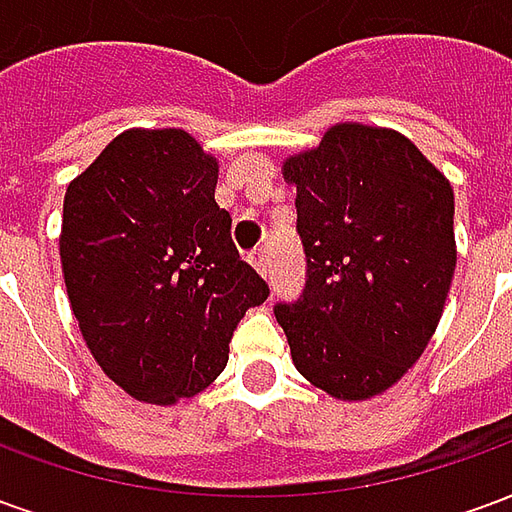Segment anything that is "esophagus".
Wrapping results in <instances>:
<instances>
[{"mask_svg":"<svg viewBox=\"0 0 512 512\" xmlns=\"http://www.w3.org/2000/svg\"><path fill=\"white\" fill-rule=\"evenodd\" d=\"M249 263L255 266V271L260 274V277H268V274H271V263H268L266 249H257V252H252V255H249Z\"/></svg>","mask_w":512,"mask_h":512,"instance_id":"1","label":"esophagus"}]
</instances>
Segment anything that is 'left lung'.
<instances>
[{
	"mask_svg": "<svg viewBox=\"0 0 512 512\" xmlns=\"http://www.w3.org/2000/svg\"><path fill=\"white\" fill-rule=\"evenodd\" d=\"M307 288L277 304L301 376L337 400L386 392L428 348L455 274V197L392 128L337 123L282 161Z\"/></svg>",
	"mask_w": 512,
	"mask_h": 512,
	"instance_id": "obj_1",
	"label": "left lung"
}]
</instances>
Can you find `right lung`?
Wrapping results in <instances>:
<instances>
[{
    "mask_svg": "<svg viewBox=\"0 0 512 512\" xmlns=\"http://www.w3.org/2000/svg\"><path fill=\"white\" fill-rule=\"evenodd\" d=\"M219 161L183 128H128L68 183L60 260L90 354L134 400L211 386L268 285L241 260L213 191Z\"/></svg>",
    "mask_w": 512,
    "mask_h": 512,
    "instance_id": "1",
    "label": "right lung"
}]
</instances>
